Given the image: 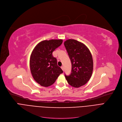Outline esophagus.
Here are the masks:
<instances>
[{
  "instance_id": "obj_1",
  "label": "esophagus",
  "mask_w": 122,
  "mask_h": 122,
  "mask_svg": "<svg viewBox=\"0 0 122 122\" xmlns=\"http://www.w3.org/2000/svg\"><path fill=\"white\" fill-rule=\"evenodd\" d=\"M61 69H62L63 71L64 70V67L63 66H61Z\"/></svg>"
}]
</instances>
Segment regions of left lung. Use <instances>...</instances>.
Segmentation results:
<instances>
[{
  "mask_svg": "<svg viewBox=\"0 0 122 122\" xmlns=\"http://www.w3.org/2000/svg\"><path fill=\"white\" fill-rule=\"evenodd\" d=\"M65 46L72 64V72L65 75L68 83L79 88L89 80L93 72V62L90 50L83 43L74 39L65 41Z\"/></svg>",
  "mask_w": 122,
  "mask_h": 122,
  "instance_id": "obj_1",
  "label": "left lung"
}]
</instances>
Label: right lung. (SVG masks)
<instances>
[{
	"label": "right lung",
	"instance_id": "add662e5",
	"mask_svg": "<svg viewBox=\"0 0 122 122\" xmlns=\"http://www.w3.org/2000/svg\"><path fill=\"white\" fill-rule=\"evenodd\" d=\"M62 43L61 39L43 40L33 49L30 59V70L36 82L44 87H48L55 82L63 71L57 64V60L52 52Z\"/></svg>",
	"mask_w": 122,
	"mask_h": 122
}]
</instances>
